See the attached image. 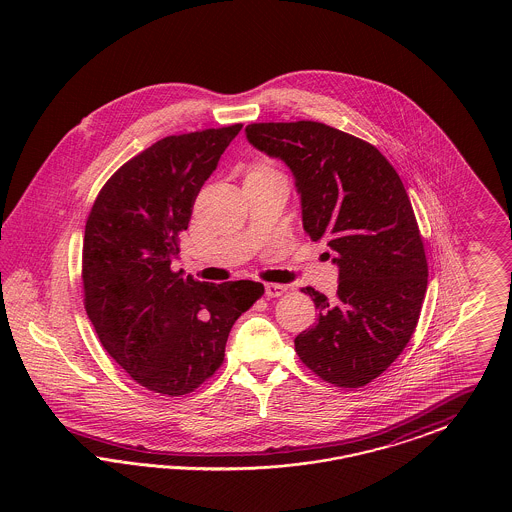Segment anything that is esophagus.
I'll list each match as a JSON object with an SVG mask.
<instances>
[{
    "label": "esophagus",
    "instance_id": "1",
    "mask_svg": "<svg viewBox=\"0 0 512 512\" xmlns=\"http://www.w3.org/2000/svg\"><path fill=\"white\" fill-rule=\"evenodd\" d=\"M288 292V288L284 284H265V293L267 297H280Z\"/></svg>",
    "mask_w": 512,
    "mask_h": 512
}]
</instances>
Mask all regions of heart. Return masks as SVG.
I'll return each instance as SVG.
<instances>
[{
	"label": "heart",
	"instance_id": "b5f03b06",
	"mask_svg": "<svg viewBox=\"0 0 512 512\" xmlns=\"http://www.w3.org/2000/svg\"><path fill=\"white\" fill-rule=\"evenodd\" d=\"M272 169L270 167H267V165H259V167H255L253 171L251 172H270Z\"/></svg>",
	"mask_w": 512,
	"mask_h": 512
}]
</instances>
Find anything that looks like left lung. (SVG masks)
I'll return each instance as SVG.
<instances>
[{"instance_id": "left-lung-1", "label": "left lung", "mask_w": 512, "mask_h": 512, "mask_svg": "<svg viewBox=\"0 0 512 512\" xmlns=\"http://www.w3.org/2000/svg\"><path fill=\"white\" fill-rule=\"evenodd\" d=\"M245 134L290 167L303 228L313 242H326L340 268L334 301L311 286L301 290L318 318L295 338V351L324 382L366 386L407 347L428 286L407 190L376 147L328 124L253 122Z\"/></svg>"}]
</instances>
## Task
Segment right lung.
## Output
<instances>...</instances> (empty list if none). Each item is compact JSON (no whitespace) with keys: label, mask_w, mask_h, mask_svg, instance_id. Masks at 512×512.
I'll return each mask as SVG.
<instances>
[{"label":"right lung","mask_w":512,"mask_h":512,"mask_svg":"<svg viewBox=\"0 0 512 512\" xmlns=\"http://www.w3.org/2000/svg\"><path fill=\"white\" fill-rule=\"evenodd\" d=\"M240 130L155 142L105 182L86 220V313L105 351L153 393L178 397L209 380L234 322L265 293L261 282L209 284L171 268L195 197Z\"/></svg>","instance_id":"add662e5"}]
</instances>
